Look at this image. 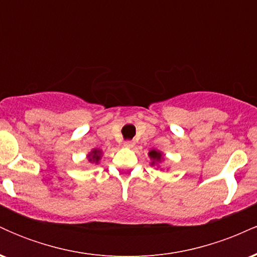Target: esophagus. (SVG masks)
I'll return each instance as SVG.
<instances>
[{
	"label": "esophagus",
	"instance_id": "1",
	"mask_svg": "<svg viewBox=\"0 0 257 257\" xmlns=\"http://www.w3.org/2000/svg\"><path fill=\"white\" fill-rule=\"evenodd\" d=\"M124 146L128 147V149H132V147L135 146V143L132 140H126V141H124Z\"/></svg>",
	"mask_w": 257,
	"mask_h": 257
}]
</instances>
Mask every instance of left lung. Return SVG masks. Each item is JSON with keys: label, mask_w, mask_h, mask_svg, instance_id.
I'll use <instances>...</instances> for the list:
<instances>
[{"label": "left lung", "mask_w": 257, "mask_h": 257, "mask_svg": "<svg viewBox=\"0 0 257 257\" xmlns=\"http://www.w3.org/2000/svg\"><path fill=\"white\" fill-rule=\"evenodd\" d=\"M149 156H150V158L153 159L152 164H155V161H161V158H162V153L156 151V150H152V151H150Z\"/></svg>", "instance_id": "8db88e82"}]
</instances>
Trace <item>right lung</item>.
<instances>
[{"mask_svg": "<svg viewBox=\"0 0 257 257\" xmlns=\"http://www.w3.org/2000/svg\"><path fill=\"white\" fill-rule=\"evenodd\" d=\"M100 157H101V151L100 150H93L89 155V162H91V163H98Z\"/></svg>", "mask_w": 257, "mask_h": 257, "instance_id": "1", "label": "right lung"}]
</instances>
